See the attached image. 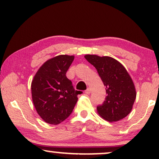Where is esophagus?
Instances as JSON below:
<instances>
[{"instance_id": "34e87169", "label": "esophagus", "mask_w": 159, "mask_h": 159, "mask_svg": "<svg viewBox=\"0 0 159 159\" xmlns=\"http://www.w3.org/2000/svg\"><path fill=\"white\" fill-rule=\"evenodd\" d=\"M91 93V89L90 88H88L87 90H85V93L86 94H90V93Z\"/></svg>"}]
</instances>
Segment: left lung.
Wrapping results in <instances>:
<instances>
[{"instance_id":"8db88e82","label":"left lung","mask_w":159,"mask_h":159,"mask_svg":"<svg viewBox=\"0 0 159 159\" xmlns=\"http://www.w3.org/2000/svg\"><path fill=\"white\" fill-rule=\"evenodd\" d=\"M84 58L97 69L106 86L107 96L103 103L97 107L98 114L110 122L124 119L131 112L137 95L127 69L110 56L88 54Z\"/></svg>"}]
</instances>
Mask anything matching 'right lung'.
<instances>
[{
	"label": "right lung",
	"mask_w": 159,
	"mask_h": 159,
	"mask_svg": "<svg viewBox=\"0 0 159 159\" xmlns=\"http://www.w3.org/2000/svg\"><path fill=\"white\" fill-rule=\"evenodd\" d=\"M75 56L59 55L46 61L38 69L31 84L34 108L43 121L56 125L64 121L75 108L77 95L66 73Z\"/></svg>",
	"instance_id": "obj_1"
}]
</instances>
